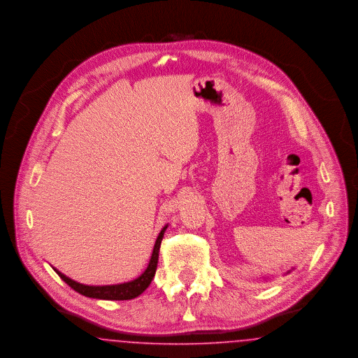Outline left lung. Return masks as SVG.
<instances>
[{
  "label": "left lung",
  "instance_id": "8db88e82",
  "mask_svg": "<svg viewBox=\"0 0 358 358\" xmlns=\"http://www.w3.org/2000/svg\"><path fill=\"white\" fill-rule=\"evenodd\" d=\"M289 272H290V271H289ZM289 272H287V273H289Z\"/></svg>",
  "mask_w": 358,
  "mask_h": 358
}]
</instances>
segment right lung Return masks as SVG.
<instances>
[{
  "instance_id": "right-lung-1",
  "label": "right lung",
  "mask_w": 358,
  "mask_h": 358,
  "mask_svg": "<svg viewBox=\"0 0 358 358\" xmlns=\"http://www.w3.org/2000/svg\"><path fill=\"white\" fill-rule=\"evenodd\" d=\"M168 228V225H165L162 230L158 234L157 240L155 243L153 248V253L152 257L149 261L148 268L145 269V272L137 277L133 281L129 282H124V284H117V285H103V286H93V285H84L80 282L73 281L72 278L66 277L65 274L58 272L57 269H55L58 275L72 287L73 290H76L77 293L85 296V297H90V299H99V300H112V301H121V300H131L138 297L143 290L150 285L155 274H156V269H157L158 264V253H159V246H161V241L164 237V233Z\"/></svg>"
}]
</instances>
